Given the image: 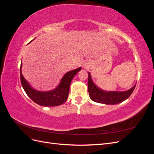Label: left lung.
I'll list each match as a JSON object with an SVG mask.
<instances>
[{"label":"left lung","mask_w":154,"mask_h":154,"mask_svg":"<svg viewBox=\"0 0 154 154\" xmlns=\"http://www.w3.org/2000/svg\"><path fill=\"white\" fill-rule=\"evenodd\" d=\"M136 85L127 91H105L97 87L93 83L88 72V92L89 93L91 99L97 103H103L106 105H115L121 103L128 99L132 94Z\"/></svg>","instance_id":"8db88e82"}]
</instances>
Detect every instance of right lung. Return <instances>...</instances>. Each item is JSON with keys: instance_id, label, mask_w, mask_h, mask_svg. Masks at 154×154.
<instances>
[{"instance_id": "1", "label": "right lung", "mask_w": 154, "mask_h": 154, "mask_svg": "<svg viewBox=\"0 0 154 154\" xmlns=\"http://www.w3.org/2000/svg\"><path fill=\"white\" fill-rule=\"evenodd\" d=\"M81 67L67 72L62 78L58 86L50 91H38L31 87L22 74V63L20 65V81L23 88L27 95L35 103L43 106H55L62 105L67 99L69 87L74 76L80 71Z\"/></svg>"}]
</instances>
